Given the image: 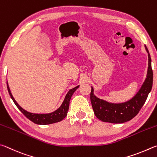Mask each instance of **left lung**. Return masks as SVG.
I'll use <instances>...</instances> for the list:
<instances>
[{
	"label": "left lung",
	"mask_w": 157,
	"mask_h": 157,
	"mask_svg": "<svg viewBox=\"0 0 157 157\" xmlns=\"http://www.w3.org/2000/svg\"><path fill=\"white\" fill-rule=\"evenodd\" d=\"M145 48L148 54L147 76L141 88L130 100L121 103L108 102L96 97L94 94V89L92 87L90 101L95 116L101 121L111 123H123L129 121L136 116L144 105L152 90L153 82L151 57L146 45H145Z\"/></svg>",
	"instance_id": "1"
}]
</instances>
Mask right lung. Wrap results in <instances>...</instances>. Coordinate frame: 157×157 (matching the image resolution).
<instances>
[{
    "label": "right lung",
    "mask_w": 157,
    "mask_h": 157,
    "mask_svg": "<svg viewBox=\"0 0 157 157\" xmlns=\"http://www.w3.org/2000/svg\"><path fill=\"white\" fill-rule=\"evenodd\" d=\"M7 90L8 92H9V94L10 95L11 98L13 100V103H15L16 107L19 109L22 113H23L27 119H29L31 121L34 122L36 124L38 125H49L52 124V123H57L59 122L63 119H64L67 114V112L69 109V106H70V101L71 99V96L73 95L74 92L78 88L79 86H76L74 88L71 89L69 90L67 94H66L65 97L64 98V101H63V103L61 104L59 108H58L56 110H55L53 112H51V113L48 114H35V113H32V112H29L26 111L25 109L22 108L21 107L18 105V103L16 102L14 98L13 97V96L11 93L10 87L8 86V83L7 81Z\"/></svg>",
    "instance_id": "obj_1"
}]
</instances>
